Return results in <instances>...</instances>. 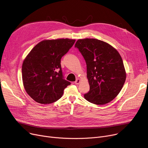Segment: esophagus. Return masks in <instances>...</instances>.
<instances>
[{
  "mask_svg": "<svg viewBox=\"0 0 148 148\" xmlns=\"http://www.w3.org/2000/svg\"><path fill=\"white\" fill-rule=\"evenodd\" d=\"M80 82H81V80L79 79H77L76 80V81L75 82V84H76V85H78V84H79V83H80Z\"/></svg>",
  "mask_w": 148,
  "mask_h": 148,
  "instance_id": "obj_1",
  "label": "esophagus"
}]
</instances>
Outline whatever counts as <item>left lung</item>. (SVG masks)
I'll list each match as a JSON object with an SVG mask.
<instances>
[{"label":"left lung","instance_id":"1","mask_svg":"<svg viewBox=\"0 0 148 148\" xmlns=\"http://www.w3.org/2000/svg\"><path fill=\"white\" fill-rule=\"evenodd\" d=\"M75 47L86 63L90 89L84 98L97 105L110 103L119 94L126 78L119 53L109 44L95 38L79 39Z\"/></svg>","mask_w":148,"mask_h":148}]
</instances>
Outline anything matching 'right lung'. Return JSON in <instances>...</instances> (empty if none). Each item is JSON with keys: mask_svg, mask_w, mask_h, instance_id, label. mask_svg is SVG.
<instances>
[{"mask_svg": "<svg viewBox=\"0 0 148 148\" xmlns=\"http://www.w3.org/2000/svg\"><path fill=\"white\" fill-rule=\"evenodd\" d=\"M75 40H45L38 43L23 62L22 81L27 94L37 103L47 104L60 99L71 82L63 79L61 59Z\"/></svg>", "mask_w": 148, "mask_h": 148, "instance_id": "obj_1", "label": "right lung"}]
</instances>
